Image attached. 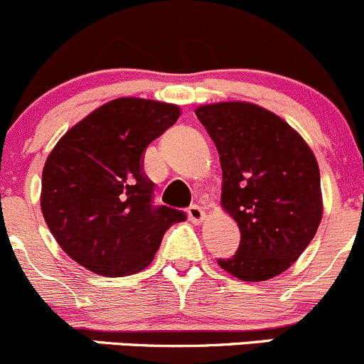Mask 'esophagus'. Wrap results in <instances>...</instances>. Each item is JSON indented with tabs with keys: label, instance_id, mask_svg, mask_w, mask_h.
I'll list each match as a JSON object with an SVG mask.
<instances>
[{
	"label": "esophagus",
	"instance_id": "34e87169",
	"mask_svg": "<svg viewBox=\"0 0 364 364\" xmlns=\"http://www.w3.org/2000/svg\"><path fill=\"white\" fill-rule=\"evenodd\" d=\"M188 218H190V222H193V223H203L205 220V211L203 208H200V205H197V204L190 205V208H188Z\"/></svg>",
	"mask_w": 364,
	"mask_h": 364
}]
</instances>
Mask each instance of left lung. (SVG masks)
<instances>
[{"mask_svg":"<svg viewBox=\"0 0 364 364\" xmlns=\"http://www.w3.org/2000/svg\"><path fill=\"white\" fill-rule=\"evenodd\" d=\"M222 165V208L236 220L240 248L218 266L243 282L287 271L322 220L321 172L303 137L274 112L250 102L196 109Z\"/></svg>","mask_w":364,"mask_h":364,"instance_id":"8db88e82","label":"left lung"}]
</instances>
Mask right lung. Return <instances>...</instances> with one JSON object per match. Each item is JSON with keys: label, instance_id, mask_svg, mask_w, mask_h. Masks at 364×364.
Listing matches in <instances>:
<instances>
[{"label": "right lung", "instance_id": "obj_1", "mask_svg": "<svg viewBox=\"0 0 364 364\" xmlns=\"http://www.w3.org/2000/svg\"><path fill=\"white\" fill-rule=\"evenodd\" d=\"M181 109L123 97L107 102L58 141L42 172L43 218L63 252L102 277L144 269L165 230L186 215L153 208L142 171L148 144L178 121Z\"/></svg>", "mask_w": 364, "mask_h": 364}]
</instances>
